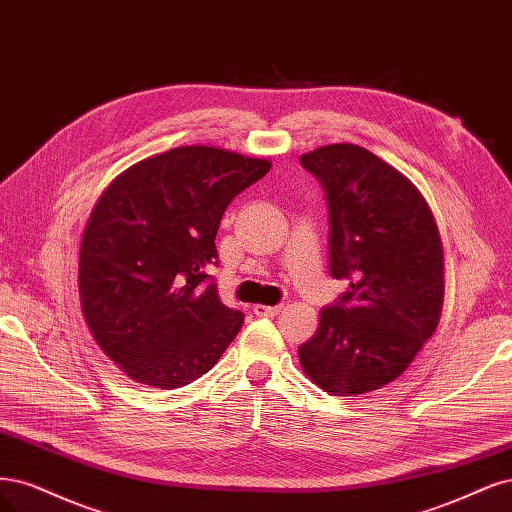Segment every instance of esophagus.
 Wrapping results in <instances>:
<instances>
[{
	"label": "esophagus",
	"mask_w": 512,
	"mask_h": 512,
	"mask_svg": "<svg viewBox=\"0 0 512 512\" xmlns=\"http://www.w3.org/2000/svg\"><path fill=\"white\" fill-rule=\"evenodd\" d=\"M253 312L257 317H276L283 312V304H276V306H263V304H257L253 306Z\"/></svg>",
	"instance_id": "1"
}]
</instances>
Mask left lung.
Instances as JSON below:
<instances>
[{"mask_svg": "<svg viewBox=\"0 0 512 512\" xmlns=\"http://www.w3.org/2000/svg\"><path fill=\"white\" fill-rule=\"evenodd\" d=\"M319 180L329 221V274L349 291L321 310L300 364L332 395L395 381L442 310V246L430 208L406 176L355 144L300 157Z\"/></svg>", "mask_w": 512, "mask_h": 512, "instance_id": "left-lung-1", "label": "left lung"}]
</instances>
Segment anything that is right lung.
<instances>
[{"label":"right lung","instance_id":"add662e5","mask_svg":"<svg viewBox=\"0 0 512 512\" xmlns=\"http://www.w3.org/2000/svg\"><path fill=\"white\" fill-rule=\"evenodd\" d=\"M270 161L178 146L125 170L97 202L80 246V304L100 349L157 389L217 364L244 315L227 308L212 266L223 212Z\"/></svg>","mask_w":512,"mask_h":512}]
</instances>
